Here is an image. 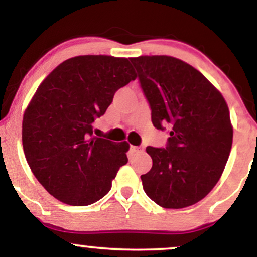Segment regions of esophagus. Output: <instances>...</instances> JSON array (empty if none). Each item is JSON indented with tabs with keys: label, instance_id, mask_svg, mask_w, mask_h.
<instances>
[{
	"label": "esophagus",
	"instance_id": "esophagus-1",
	"mask_svg": "<svg viewBox=\"0 0 257 257\" xmlns=\"http://www.w3.org/2000/svg\"><path fill=\"white\" fill-rule=\"evenodd\" d=\"M131 151H132L133 153L143 152V151H144V147H143V146H131Z\"/></svg>",
	"mask_w": 257,
	"mask_h": 257
}]
</instances>
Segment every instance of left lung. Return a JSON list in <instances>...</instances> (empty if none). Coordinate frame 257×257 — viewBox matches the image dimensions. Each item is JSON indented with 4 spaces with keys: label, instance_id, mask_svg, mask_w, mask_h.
Segmentation results:
<instances>
[{
    "label": "left lung",
    "instance_id": "left-lung-1",
    "mask_svg": "<svg viewBox=\"0 0 257 257\" xmlns=\"http://www.w3.org/2000/svg\"><path fill=\"white\" fill-rule=\"evenodd\" d=\"M151 107L152 124L170 128L166 149L149 146L152 168L141 175L147 196L166 209L198 203L228 161L233 126L225 98L190 64L169 55L131 58Z\"/></svg>",
    "mask_w": 257,
    "mask_h": 257
}]
</instances>
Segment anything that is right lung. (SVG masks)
Returning <instances> with one entry per match:
<instances>
[{
  "label": "right lung",
  "mask_w": 257,
  "mask_h": 257,
  "mask_svg": "<svg viewBox=\"0 0 257 257\" xmlns=\"http://www.w3.org/2000/svg\"><path fill=\"white\" fill-rule=\"evenodd\" d=\"M135 78L128 58L78 55L38 85L23 117V149L31 172L54 198L84 206L111 190L128 162L129 144L93 137V122Z\"/></svg>",
  "instance_id": "add662e5"
}]
</instances>
